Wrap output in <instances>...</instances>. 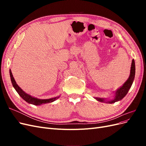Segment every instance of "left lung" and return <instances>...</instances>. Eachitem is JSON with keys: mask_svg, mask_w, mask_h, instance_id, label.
I'll use <instances>...</instances> for the list:
<instances>
[{"mask_svg": "<svg viewBox=\"0 0 146 146\" xmlns=\"http://www.w3.org/2000/svg\"><path fill=\"white\" fill-rule=\"evenodd\" d=\"M135 60H132V62L131 64L130 68V76L128 78L127 81L123 84V85L119 88L117 90L114 92V98L112 100H107L106 98H94L98 101L100 102H105L107 104H114L117 101L122 100L124 97L127 95V92H129V90L133 84V80L135 79Z\"/></svg>", "mask_w": 146, "mask_h": 146, "instance_id": "8db88e82", "label": "left lung"}]
</instances>
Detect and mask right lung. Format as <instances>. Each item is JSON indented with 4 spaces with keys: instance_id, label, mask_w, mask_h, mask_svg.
<instances>
[{
    "instance_id": "1",
    "label": "right lung",
    "mask_w": 146,
    "mask_h": 146,
    "mask_svg": "<svg viewBox=\"0 0 146 146\" xmlns=\"http://www.w3.org/2000/svg\"><path fill=\"white\" fill-rule=\"evenodd\" d=\"M10 78H11V81L12 83L13 86L14 87L15 90L17 91V93L19 94V95L23 98L25 102H27V103L30 104H32L34 105H41L42 104H45L47 103H51L56 100V99H58L60 97V95L58 96L55 97V98H50V99H38L35 98V97H33L31 95L26 93L25 92H24L21 88L18 86V85L16 83L14 77L13 76V74L11 72V69H10Z\"/></svg>"
}]
</instances>
